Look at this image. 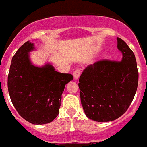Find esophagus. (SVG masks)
Wrapping results in <instances>:
<instances>
[{
	"instance_id": "1",
	"label": "esophagus",
	"mask_w": 147,
	"mask_h": 147,
	"mask_svg": "<svg viewBox=\"0 0 147 147\" xmlns=\"http://www.w3.org/2000/svg\"><path fill=\"white\" fill-rule=\"evenodd\" d=\"M80 74H81V71L79 69H76V71L74 72V80H78V78L80 77Z\"/></svg>"
}]
</instances>
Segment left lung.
Masks as SVG:
<instances>
[{"instance_id": "1", "label": "left lung", "mask_w": 147, "mask_h": 147, "mask_svg": "<svg viewBox=\"0 0 147 147\" xmlns=\"http://www.w3.org/2000/svg\"><path fill=\"white\" fill-rule=\"evenodd\" d=\"M120 62L103 59L90 65L80 77L79 88L83 110L88 119L98 122L117 119L132 103L138 83L134 53L117 37Z\"/></svg>"}]
</instances>
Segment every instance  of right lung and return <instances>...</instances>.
Returning <instances> with one entry per match:
<instances>
[{
  "mask_svg": "<svg viewBox=\"0 0 147 147\" xmlns=\"http://www.w3.org/2000/svg\"><path fill=\"white\" fill-rule=\"evenodd\" d=\"M34 49V44L27 41L13 56L8 90L20 116L32 124L41 125L57 116L65 86L74 77L56 71L49 63L42 67L34 65L29 52Z\"/></svg>",
  "mask_w": 147,
  "mask_h": 147,
  "instance_id": "obj_1",
  "label": "right lung"
}]
</instances>
